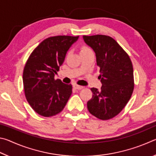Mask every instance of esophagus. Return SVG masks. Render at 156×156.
I'll use <instances>...</instances> for the list:
<instances>
[{
  "label": "esophagus",
  "mask_w": 156,
  "mask_h": 156,
  "mask_svg": "<svg viewBox=\"0 0 156 156\" xmlns=\"http://www.w3.org/2000/svg\"><path fill=\"white\" fill-rule=\"evenodd\" d=\"M73 88L76 89H78V90H80V89H83V86L78 85V84H73Z\"/></svg>",
  "instance_id": "1"
}]
</instances>
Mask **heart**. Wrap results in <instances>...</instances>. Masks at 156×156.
Returning <instances> with one entry per match:
<instances>
[{
  "mask_svg": "<svg viewBox=\"0 0 156 156\" xmlns=\"http://www.w3.org/2000/svg\"><path fill=\"white\" fill-rule=\"evenodd\" d=\"M89 50H91L89 48L87 47H83V48L81 49V51H89Z\"/></svg>",
  "mask_w": 156,
  "mask_h": 156,
  "instance_id": "1",
  "label": "heart"
}]
</instances>
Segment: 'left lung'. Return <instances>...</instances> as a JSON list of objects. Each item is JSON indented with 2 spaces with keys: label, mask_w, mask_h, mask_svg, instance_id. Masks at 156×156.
Wrapping results in <instances>:
<instances>
[{
  "label": "left lung",
  "mask_w": 156,
  "mask_h": 156,
  "mask_svg": "<svg viewBox=\"0 0 156 156\" xmlns=\"http://www.w3.org/2000/svg\"><path fill=\"white\" fill-rule=\"evenodd\" d=\"M83 38L96 54L102 83L100 91L91 89L93 96L87 102V109L98 119L109 120L117 115L131 98L134 87L133 65L128 54L112 37Z\"/></svg>",
  "instance_id": "obj_1"
}]
</instances>
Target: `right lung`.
I'll list each match as a JSON object with an SVG mask.
<instances>
[{"label":"right lung","instance_id":"obj_1","mask_svg":"<svg viewBox=\"0 0 156 156\" xmlns=\"http://www.w3.org/2000/svg\"><path fill=\"white\" fill-rule=\"evenodd\" d=\"M79 36L49 37L38 44L29 57L23 75L25 94L31 108L44 117L58 114L72 93L67 84L54 76L62 65L69 49Z\"/></svg>","mask_w":156,"mask_h":156}]
</instances>
